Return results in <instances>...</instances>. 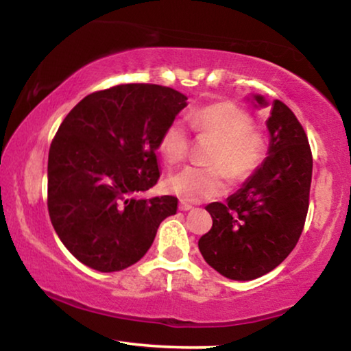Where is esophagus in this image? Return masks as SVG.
<instances>
[{
    "label": "esophagus",
    "instance_id": "obj_1",
    "mask_svg": "<svg viewBox=\"0 0 351 351\" xmlns=\"http://www.w3.org/2000/svg\"><path fill=\"white\" fill-rule=\"evenodd\" d=\"M191 208H193V206L189 204V203H185V201H180V203H179V209L184 210V213H185V210H190Z\"/></svg>",
    "mask_w": 351,
    "mask_h": 351
}]
</instances>
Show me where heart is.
<instances>
[{
  "label": "heart",
  "instance_id": "1",
  "mask_svg": "<svg viewBox=\"0 0 351 351\" xmlns=\"http://www.w3.org/2000/svg\"><path fill=\"white\" fill-rule=\"evenodd\" d=\"M191 126L199 136L213 137L209 165L189 166L167 177L166 189L184 201L220 198L228 190V176L243 182L254 174L265 155V142L252 129L251 114L232 102H219L203 107L191 114ZM160 152L169 166L179 165L189 153V134L182 123L174 121L162 131Z\"/></svg>",
  "mask_w": 351,
  "mask_h": 351
}]
</instances>
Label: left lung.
Returning <instances> with one entry per match:
<instances>
[{"instance_id": "8db88e82", "label": "left lung", "mask_w": 351, "mask_h": 351, "mask_svg": "<svg viewBox=\"0 0 351 351\" xmlns=\"http://www.w3.org/2000/svg\"><path fill=\"white\" fill-rule=\"evenodd\" d=\"M254 107H268L252 94ZM267 158L225 203L206 210L213 228L198 241L204 261L230 280L263 276L289 256L304 230L313 158L306 134L291 108L273 100Z\"/></svg>"}]
</instances>
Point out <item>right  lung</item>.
<instances>
[{
    "instance_id": "1",
    "label": "right lung",
    "mask_w": 351,
    "mask_h": 351,
    "mask_svg": "<svg viewBox=\"0 0 351 351\" xmlns=\"http://www.w3.org/2000/svg\"><path fill=\"white\" fill-rule=\"evenodd\" d=\"M186 97L158 84L93 93L66 114L49 148L47 209L81 263L110 273L145 256L176 196L142 198L160 179L156 150Z\"/></svg>"
}]
</instances>
